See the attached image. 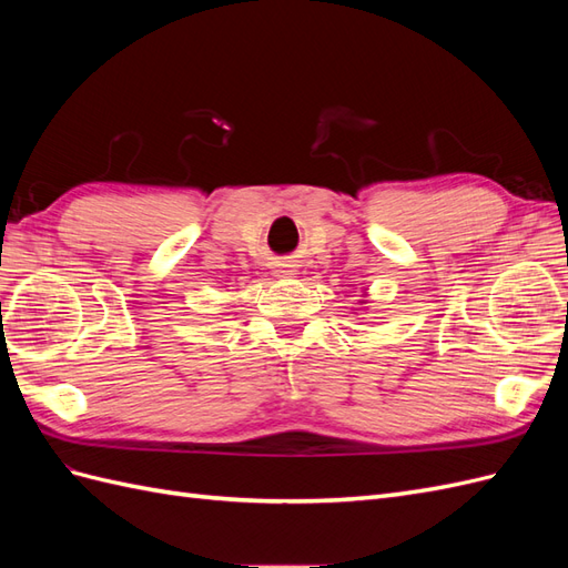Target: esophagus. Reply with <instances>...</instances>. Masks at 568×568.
I'll return each instance as SVG.
<instances>
[{"label": "esophagus", "instance_id": "34e87169", "mask_svg": "<svg viewBox=\"0 0 568 568\" xmlns=\"http://www.w3.org/2000/svg\"><path fill=\"white\" fill-rule=\"evenodd\" d=\"M277 274H280V277H288V274H296V265L282 263V265H280V270H277Z\"/></svg>", "mask_w": 568, "mask_h": 568}]
</instances>
